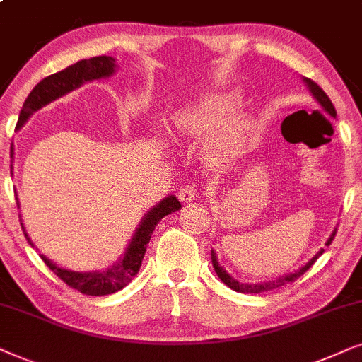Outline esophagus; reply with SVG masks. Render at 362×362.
Returning a JSON list of instances; mask_svg holds the SVG:
<instances>
[{
  "instance_id": "esophagus-1",
  "label": "esophagus",
  "mask_w": 362,
  "mask_h": 362,
  "mask_svg": "<svg viewBox=\"0 0 362 362\" xmlns=\"http://www.w3.org/2000/svg\"><path fill=\"white\" fill-rule=\"evenodd\" d=\"M177 197H180L181 202L194 201L196 189H194V187H191V186H185L182 189H180V192H177Z\"/></svg>"
}]
</instances>
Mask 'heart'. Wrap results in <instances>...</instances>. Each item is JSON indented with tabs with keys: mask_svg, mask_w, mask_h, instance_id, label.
Instances as JSON below:
<instances>
[{
	"mask_svg": "<svg viewBox=\"0 0 362 362\" xmlns=\"http://www.w3.org/2000/svg\"><path fill=\"white\" fill-rule=\"evenodd\" d=\"M235 92L207 93L186 102L171 113V125L181 135L202 141V153L212 165H229L244 155L255 135V118L237 112Z\"/></svg>",
	"mask_w": 362,
	"mask_h": 362,
	"instance_id": "b5f03b06",
	"label": "heart"
}]
</instances>
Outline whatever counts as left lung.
I'll return each mask as SVG.
<instances>
[{
	"mask_svg": "<svg viewBox=\"0 0 362 362\" xmlns=\"http://www.w3.org/2000/svg\"><path fill=\"white\" fill-rule=\"evenodd\" d=\"M303 82H305V86L308 87V90H310L311 95H313L315 100L320 103V107L323 108V110L328 113L329 117L336 118L334 105H333V103H331L329 97L323 92V88H321L318 83H315L313 81H310V78H306V77H303ZM334 235H336V229L331 232V235L328 237V240H326L325 245H329L331 240L334 239ZM323 252H325V249H320L313 257H311L308 262H306L303 267H300L298 270L291 272V274H286L284 276H279V279H275V280L260 281V284H245V281L235 280L234 276H232L230 274H227V270L219 264V260H217V255H216L214 250H211V260H212V267H214L217 276H219V279L224 281V285L229 286V288H232L234 291H239V293H264V291L275 290V288H279V286H284L286 284H290V281H295L300 275H303L305 272L308 270L310 267L315 264L316 259H318V257L323 254Z\"/></svg>",
	"mask_w": 362,
	"mask_h": 362,
	"instance_id": "left-lung-1",
	"label": "left lung"
}]
</instances>
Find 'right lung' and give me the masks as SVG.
Masks as SVG:
<instances>
[{"instance_id": "obj_1", "label": "right lung", "mask_w": 362, "mask_h": 362, "mask_svg": "<svg viewBox=\"0 0 362 362\" xmlns=\"http://www.w3.org/2000/svg\"><path fill=\"white\" fill-rule=\"evenodd\" d=\"M117 61L112 56H98L90 59H82L72 66H69L61 72L52 74L46 78H42L36 87L33 88L26 100L23 103L21 112L16 123V132L21 130V127L26 123L34 112L39 108L46 107L57 98L66 95V93L76 90L82 87L83 83L102 81V78L112 77L117 71ZM13 163H14V145L11 143V175H13ZM16 204L19 207V201L16 197ZM181 209V202L177 201L176 196H166L156 206H153L150 211L143 216V219L138 224L136 230L133 232L128 247L123 252V255L115 262L112 267L105 270H92V272H76L62 269L57 264H54L51 259L41 254L49 269L56 274L62 281H66L69 286L81 291L83 295L90 296H103L115 293V291L125 288V286L133 280V276L138 274L141 267V260L145 257L146 247L150 244L153 230L158 226L163 217ZM21 227L24 235L31 247H34L33 240L29 239L26 227L21 221Z\"/></svg>"}]
</instances>
